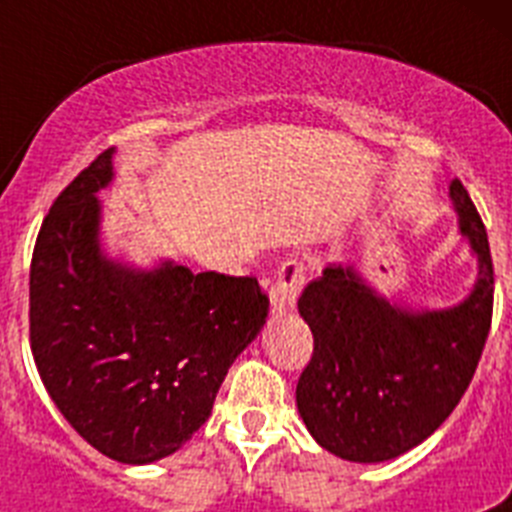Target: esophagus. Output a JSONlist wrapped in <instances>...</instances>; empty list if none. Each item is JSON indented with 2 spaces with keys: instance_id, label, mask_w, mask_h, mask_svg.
Instances as JSON below:
<instances>
[{
  "instance_id": "34e87169",
  "label": "esophagus",
  "mask_w": 512,
  "mask_h": 512,
  "mask_svg": "<svg viewBox=\"0 0 512 512\" xmlns=\"http://www.w3.org/2000/svg\"><path fill=\"white\" fill-rule=\"evenodd\" d=\"M307 277V266L297 259H289L279 266L277 279L271 284V310L287 312L295 305L297 295H300L302 284Z\"/></svg>"
}]
</instances>
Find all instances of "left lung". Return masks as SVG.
Wrapping results in <instances>:
<instances>
[{
    "label": "left lung",
    "mask_w": 512,
    "mask_h": 512,
    "mask_svg": "<svg viewBox=\"0 0 512 512\" xmlns=\"http://www.w3.org/2000/svg\"><path fill=\"white\" fill-rule=\"evenodd\" d=\"M451 200L479 259L477 284L461 305L400 310L341 266H328L297 300L312 330L297 410L312 438L341 459L387 461L423 443L454 413L477 372L495 271L485 223L459 179Z\"/></svg>",
    "instance_id": "1"
}]
</instances>
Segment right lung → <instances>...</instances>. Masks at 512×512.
I'll use <instances>...</instances> for the list:
<instances>
[{
  "label": "right lung",
  "mask_w": 512,
  "mask_h": 512,
  "mask_svg": "<svg viewBox=\"0 0 512 512\" xmlns=\"http://www.w3.org/2000/svg\"><path fill=\"white\" fill-rule=\"evenodd\" d=\"M112 148L53 200L30 261V348L81 438L122 464L174 454L200 431L230 364L269 315L256 277L133 271L99 251Z\"/></svg>",
  "instance_id": "add662e5"
}]
</instances>
